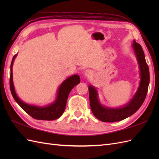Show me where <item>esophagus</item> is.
I'll return each mask as SVG.
<instances>
[{
  "label": "esophagus",
  "instance_id": "1",
  "mask_svg": "<svg viewBox=\"0 0 159 159\" xmlns=\"http://www.w3.org/2000/svg\"><path fill=\"white\" fill-rule=\"evenodd\" d=\"M92 74H93V71H91V70H85V73H84V75L85 76H87V77H90Z\"/></svg>",
  "mask_w": 159,
  "mask_h": 159
}]
</instances>
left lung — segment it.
Instances as JSON below:
<instances>
[{
	"instance_id": "left-lung-1",
	"label": "left lung",
	"mask_w": 159,
	"mask_h": 159,
	"mask_svg": "<svg viewBox=\"0 0 159 159\" xmlns=\"http://www.w3.org/2000/svg\"><path fill=\"white\" fill-rule=\"evenodd\" d=\"M132 46L138 61L141 81L136 93L127 105L119 108L104 107L99 103L97 89L92 85L89 86L91 111L96 118L103 122H117L127 118L141 107L145 99L150 81L149 69L141 46L134 40Z\"/></svg>"
}]
</instances>
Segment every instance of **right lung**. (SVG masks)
<instances>
[{
    "label": "right lung",
    "mask_w": 159,
    "mask_h": 159,
    "mask_svg": "<svg viewBox=\"0 0 159 159\" xmlns=\"http://www.w3.org/2000/svg\"><path fill=\"white\" fill-rule=\"evenodd\" d=\"M17 54L14 55L11 65V78H10V88L12 97L16 102L20 105V107L33 118L39 120H46L52 121L59 118L64 112L66 109L67 100L71 90L75 85L80 82V78L78 75H74L69 77L63 81L57 91V95L54 102L44 107H38L27 104L23 102L17 96L14 90L13 80H12V65L14 59Z\"/></svg>",
    "instance_id": "right-lung-1"
}]
</instances>
